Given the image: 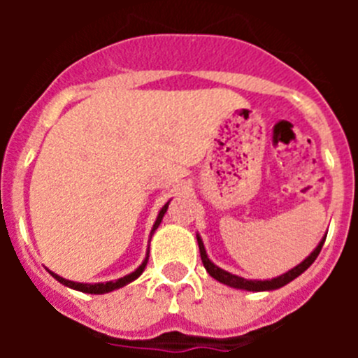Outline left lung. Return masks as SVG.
<instances>
[{
    "mask_svg": "<svg viewBox=\"0 0 358 358\" xmlns=\"http://www.w3.org/2000/svg\"><path fill=\"white\" fill-rule=\"evenodd\" d=\"M324 240H327V236L319 242L317 248L314 249V252L306 258V260H303L301 264L296 265L294 268H290L289 273L281 274V276L274 278V280H265V281H252V280H243V278L240 276H235V274H229L227 271H222L220 267H217L215 264H211V260L208 258L206 255V249H204V243H202L201 236H197V242H199V251H201V260L202 264H204V267H206V271L210 273L211 278H215L217 281H220V283H224V285H229L233 287V289H243V290H252V292H262V290H274V289H280V287L287 285L289 281H292L294 278H297L299 274H303L306 271V268L310 267V265L314 264L315 258L319 256V252H321L322 249V243H324Z\"/></svg>",
    "mask_w": 358,
    "mask_h": 358,
    "instance_id": "obj_1",
    "label": "left lung"
}]
</instances>
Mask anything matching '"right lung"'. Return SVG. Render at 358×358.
<instances>
[{
    "mask_svg": "<svg viewBox=\"0 0 358 358\" xmlns=\"http://www.w3.org/2000/svg\"><path fill=\"white\" fill-rule=\"evenodd\" d=\"M166 210H169V202H166V204H164V206L161 208L159 215H157V218H156V222H154V227H152V233H154V231L157 229V226H159L161 220H163V217H164V213H166ZM147 262H148V256H147V258H145L143 264H141L140 267L136 268L134 273H131V274H127V276L120 278V280H116V281H107V283H94V285H91V283H77V281L64 280V278L57 276V274H53V273H50V274H52V276L55 278L57 281H61L62 285L69 287V289L80 290V292H87V294H106V292H110V290L120 289V287H123V285H127V283H131V281H134L136 278L140 276V274L145 271V267H147Z\"/></svg>",
    "mask_w": 358,
    "mask_h": 358,
    "instance_id": "obj_1",
    "label": "right lung"
}]
</instances>
